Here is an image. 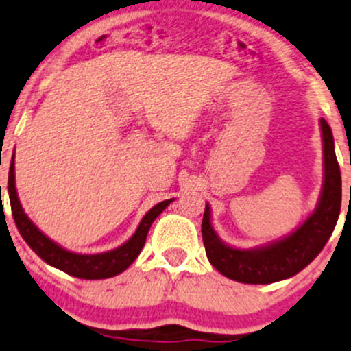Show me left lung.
<instances>
[{"label":"left lung","mask_w":351,"mask_h":351,"mask_svg":"<svg viewBox=\"0 0 351 351\" xmlns=\"http://www.w3.org/2000/svg\"><path fill=\"white\" fill-rule=\"evenodd\" d=\"M323 136V186L315 212L296 230L279 241L254 249L227 245L212 225V210L206 204L202 237L210 264L225 278L245 284H271L293 278L326 245L341 208V173L335 154L331 128L319 119Z\"/></svg>","instance_id":"8db88e82"}]
</instances>
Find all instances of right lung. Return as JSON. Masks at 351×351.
Returning <instances> with one entry per match:
<instances>
[{
    "mask_svg": "<svg viewBox=\"0 0 351 351\" xmlns=\"http://www.w3.org/2000/svg\"><path fill=\"white\" fill-rule=\"evenodd\" d=\"M8 195L14 223H16L18 230H20L25 242L32 247L33 252H35L40 259L45 261L47 264L53 265V267L60 269V271L67 272V274L79 279H108L112 278V276L121 274L123 271H126L129 265L134 263L136 257L139 256L143 247H145L146 235L147 232H149L151 223H153L154 220H156V217L173 202V198H169V200L160 202L158 205H154L153 208L143 217L138 228H136L134 235H132L128 242H124L123 245L117 247V249L108 250V252L102 254H77L70 252V250L64 249V247L58 245L57 242H53L51 239L47 237V235L28 219L27 213H25L23 206L20 204V198H18L16 186H14V153L10 165Z\"/></svg>",
    "mask_w": 351,
    "mask_h": 351,
    "instance_id": "add662e5",
    "label": "right lung"
}]
</instances>
